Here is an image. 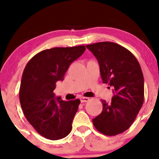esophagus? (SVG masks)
Masks as SVG:
<instances>
[{
    "instance_id": "34e87169",
    "label": "esophagus",
    "mask_w": 159,
    "mask_h": 159,
    "mask_svg": "<svg viewBox=\"0 0 159 159\" xmlns=\"http://www.w3.org/2000/svg\"><path fill=\"white\" fill-rule=\"evenodd\" d=\"M89 101V98H87V97H82V98H80V102H82V103H84V102H87Z\"/></svg>"
}]
</instances>
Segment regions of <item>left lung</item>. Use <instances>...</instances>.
I'll return each mask as SVG.
<instances>
[{
    "label": "left lung",
    "mask_w": 159,
    "mask_h": 159,
    "mask_svg": "<svg viewBox=\"0 0 159 159\" xmlns=\"http://www.w3.org/2000/svg\"><path fill=\"white\" fill-rule=\"evenodd\" d=\"M100 67L103 83L113 90L111 102L102 100L103 109L93 119L98 131L115 136L129 129L144 101V78L135 56L118 44L102 42L86 45Z\"/></svg>",
    "instance_id": "8db88e82"
}]
</instances>
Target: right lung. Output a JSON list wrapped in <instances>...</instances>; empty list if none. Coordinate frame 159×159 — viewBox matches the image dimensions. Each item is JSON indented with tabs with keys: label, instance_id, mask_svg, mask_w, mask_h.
<instances>
[{
	"label": "right lung",
	"instance_id": "right-lung-1",
	"mask_svg": "<svg viewBox=\"0 0 159 159\" xmlns=\"http://www.w3.org/2000/svg\"><path fill=\"white\" fill-rule=\"evenodd\" d=\"M85 50L84 45L46 49L35 54L23 70L20 105L27 120L46 139H63L72 129L80 99L64 101L53 92L56 83L64 80L71 63Z\"/></svg>",
	"mask_w": 159,
	"mask_h": 159
}]
</instances>
